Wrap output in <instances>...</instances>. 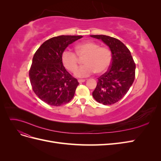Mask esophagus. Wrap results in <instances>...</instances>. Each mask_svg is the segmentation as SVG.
<instances>
[{
  "label": "esophagus",
  "instance_id": "obj_1",
  "mask_svg": "<svg viewBox=\"0 0 161 161\" xmlns=\"http://www.w3.org/2000/svg\"><path fill=\"white\" fill-rule=\"evenodd\" d=\"M78 81H79V83H82V82H85V79H79L78 80Z\"/></svg>",
  "mask_w": 161,
  "mask_h": 161
}]
</instances>
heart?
Returning a JSON list of instances; mask_svg holds the SVG:
<instances>
[{
	"label": "heart",
	"instance_id": "1",
	"mask_svg": "<svg viewBox=\"0 0 161 161\" xmlns=\"http://www.w3.org/2000/svg\"><path fill=\"white\" fill-rule=\"evenodd\" d=\"M75 53L65 50L62 53L61 60L68 70L75 72L78 64L77 57H85L83 60L84 65L77 69L75 72V76L79 78L87 77L95 72L97 74L103 73L108 69L112 60L111 52L108 47H101L99 43L92 41L76 45Z\"/></svg>",
	"mask_w": 161,
	"mask_h": 161
}]
</instances>
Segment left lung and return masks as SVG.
I'll list each match as a JSON object with an SVG mask.
<instances>
[{"mask_svg": "<svg viewBox=\"0 0 161 161\" xmlns=\"http://www.w3.org/2000/svg\"><path fill=\"white\" fill-rule=\"evenodd\" d=\"M91 37L101 40L112 53L109 69L99 77L92 97L105 105L114 104L123 98L133 84L136 64L128 48L118 39L104 35Z\"/></svg>", "mask_w": 161, "mask_h": 161, "instance_id": "1", "label": "left lung"}]
</instances>
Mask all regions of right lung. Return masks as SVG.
<instances>
[{
  "label": "right lung",
  "mask_w": 161,
  "mask_h": 161,
  "mask_svg": "<svg viewBox=\"0 0 161 161\" xmlns=\"http://www.w3.org/2000/svg\"><path fill=\"white\" fill-rule=\"evenodd\" d=\"M81 36H60L43 42L33 56L29 76L32 89L42 101L52 106L69 103L79 82L65 69L63 51Z\"/></svg>",
  "instance_id": "obj_1"
}]
</instances>
